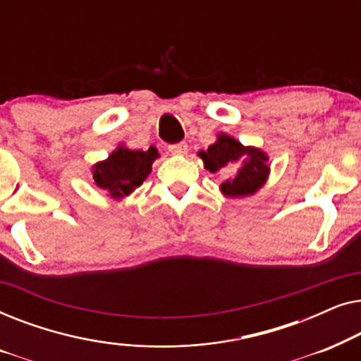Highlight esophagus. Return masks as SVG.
Masks as SVG:
<instances>
[{
    "label": "esophagus",
    "instance_id": "1",
    "mask_svg": "<svg viewBox=\"0 0 361 361\" xmlns=\"http://www.w3.org/2000/svg\"><path fill=\"white\" fill-rule=\"evenodd\" d=\"M187 151H189V146L185 142H177V145L169 146V152L174 156H185Z\"/></svg>",
    "mask_w": 361,
    "mask_h": 361
}]
</instances>
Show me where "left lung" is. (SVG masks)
<instances>
[{
    "label": "left lung",
    "mask_w": 361,
    "mask_h": 361,
    "mask_svg": "<svg viewBox=\"0 0 361 361\" xmlns=\"http://www.w3.org/2000/svg\"><path fill=\"white\" fill-rule=\"evenodd\" d=\"M197 156L204 161V167L212 174L241 161L235 174L220 184V192L226 199H241L256 194L266 184L271 172L269 156L263 149L243 146L226 133H219L214 145L207 147V151H199Z\"/></svg>",
    "instance_id": "obj_1"
}]
</instances>
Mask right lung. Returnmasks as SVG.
<instances>
[{"label": "right lung", "instance_id": "obj_1", "mask_svg": "<svg viewBox=\"0 0 361 361\" xmlns=\"http://www.w3.org/2000/svg\"><path fill=\"white\" fill-rule=\"evenodd\" d=\"M157 157L159 152L154 146L142 151L118 145L105 161H98L92 166L93 187L115 200L125 199L147 179L152 171V162Z\"/></svg>", "mask_w": 361, "mask_h": 361}]
</instances>
